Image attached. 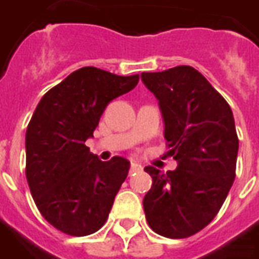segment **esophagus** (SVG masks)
<instances>
[{"mask_svg":"<svg viewBox=\"0 0 259 259\" xmlns=\"http://www.w3.org/2000/svg\"><path fill=\"white\" fill-rule=\"evenodd\" d=\"M140 171H143L142 164H139V162H136V161H132V164H130V174L140 172Z\"/></svg>","mask_w":259,"mask_h":259,"instance_id":"1","label":"esophagus"}]
</instances>
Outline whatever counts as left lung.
<instances>
[{"label": "left lung", "instance_id": "1", "mask_svg": "<svg viewBox=\"0 0 259 259\" xmlns=\"http://www.w3.org/2000/svg\"><path fill=\"white\" fill-rule=\"evenodd\" d=\"M158 101L164 137L178 162L151 175L143 199L148 226L160 236L185 238L200 231L220 210L236 178L238 137L233 112L210 82L191 66L142 73Z\"/></svg>", "mask_w": 259, "mask_h": 259}]
</instances>
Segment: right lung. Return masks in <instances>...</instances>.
<instances>
[{
    "label": "right lung",
    "mask_w": 259,
    "mask_h": 259,
    "mask_svg": "<svg viewBox=\"0 0 259 259\" xmlns=\"http://www.w3.org/2000/svg\"><path fill=\"white\" fill-rule=\"evenodd\" d=\"M137 82V74L82 67L36 106L25 137L26 180L41 216L57 230L88 236L106 222L130 162L119 155L101 161L85 142L108 104Z\"/></svg>",
    "instance_id": "right-lung-1"
}]
</instances>
